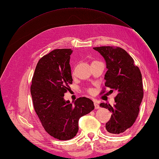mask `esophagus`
I'll return each instance as SVG.
<instances>
[{"label": "esophagus", "mask_w": 159, "mask_h": 159, "mask_svg": "<svg viewBox=\"0 0 159 159\" xmlns=\"http://www.w3.org/2000/svg\"><path fill=\"white\" fill-rule=\"evenodd\" d=\"M94 106H95V109H99L100 108V105L96 102H94Z\"/></svg>", "instance_id": "34e87169"}]
</instances>
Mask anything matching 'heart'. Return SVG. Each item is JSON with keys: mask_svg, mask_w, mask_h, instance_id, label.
<instances>
[{"mask_svg": "<svg viewBox=\"0 0 159 159\" xmlns=\"http://www.w3.org/2000/svg\"><path fill=\"white\" fill-rule=\"evenodd\" d=\"M88 91H89V93H93V90L92 89H89Z\"/></svg>", "mask_w": 159, "mask_h": 159, "instance_id": "1", "label": "heart"}]
</instances>
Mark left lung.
<instances>
[{
	"label": "left lung",
	"mask_w": 159,
	"mask_h": 159,
	"mask_svg": "<svg viewBox=\"0 0 159 159\" xmlns=\"http://www.w3.org/2000/svg\"><path fill=\"white\" fill-rule=\"evenodd\" d=\"M93 49L106 62L105 86L111 89V91H117L113 107L105 103L99 105L112 113L105 129L110 134H121L133 125L138 116L143 98L141 71L132 57L121 48L101 46Z\"/></svg>",
	"instance_id": "8db88e82"
}]
</instances>
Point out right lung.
Masks as SVG:
<instances>
[{"instance_id":"right-lung-1","label":"right lung","mask_w":159,"mask_h":159,"mask_svg":"<svg viewBox=\"0 0 159 159\" xmlns=\"http://www.w3.org/2000/svg\"><path fill=\"white\" fill-rule=\"evenodd\" d=\"M71 49H56L38 61L32 80L30 92L34 108L50 135L61 141L74 138L81 117L94 109L87 98L72 104L64 98L72 84L70 65Z\"/></svg>"}]
</instances>
